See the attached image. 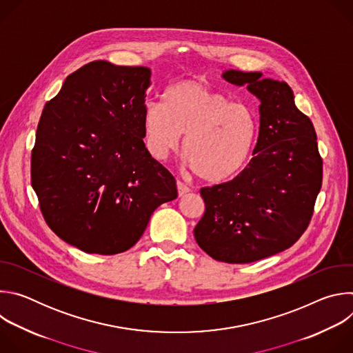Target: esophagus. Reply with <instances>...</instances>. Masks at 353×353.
<instances>
[{"mask_svg": "<svg viewBox=\"0 0 353 353\" xmlns=\"http://www.w3.org/2000/svg\"><path fill=\"white\" fill-rule=\"evenodd\" d=\"M177 191H179V195L180 196H183V195H185L187 192H190V187H187L184 183H181V181H177Z\"/></svg>", "mask_w": 353, "mask_h": 353, "instance_id": "esophagus-1", "label": "esophagus"}]
</instances>
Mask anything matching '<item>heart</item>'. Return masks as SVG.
<instances>
[{
	"mask_svg": "<svg viewBox=\"0 0 353 353\" xmlns=\"http://www.w3.org/2000/svg\"><path fill=\"white\" fill-rule=\"evenodd\" d=\"M148 150L165 159L183 138L190 169L207 183L234 176L254 148L259 121L248 106L232 103L223 93L196 79L172 83L163 103H149L142 114Z\"/></svg>",
	"mask_w": 353,
	"mask_h": 353,
	"instance_id": "b5f03b06",
	"label": "heart"
}]
</instances>
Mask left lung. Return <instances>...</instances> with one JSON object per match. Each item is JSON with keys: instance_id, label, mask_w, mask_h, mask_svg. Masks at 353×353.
Returning <instances> with one entry per match:
<instances>
[{"instance_id": "obj_1", "label": "left lung", "mask_w": 353, "mask_h": 353, "mask_svg": "<svg viewBox=\"0 0 353 353\" xmlns=\"http://www.w3.org/2000/svg\"><path fill=\"white\" fill-rule=\"evenodd\" d=\"M222 78L260 100L253 158L233 180L201 188L205 214L194 228L214 260L248 264L289 248L312 219L323 181L313 123L294 105L286 82L226 70Z\"/></svg>"}]
</instances>
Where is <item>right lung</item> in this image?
Segmentation results:
<instances>
[{
	"mask_svg": "<svg viewBox=\"0 0 353 353\" xmlns=\"http://www.w3.org/2000/svg\"><path fill=\"white\" fill-rule=\"evenodd\" d=\"M146 67L92 61L46 103L32 150V185L47 225L89 254L131 248L150 215L177 198L174 177L143 143Z\"/></svg>",
	"mask_w": 353,
	"mask_h": 353,
	"instance_id": "obj_1",
	"label": "right lung"
}]
</instances>
